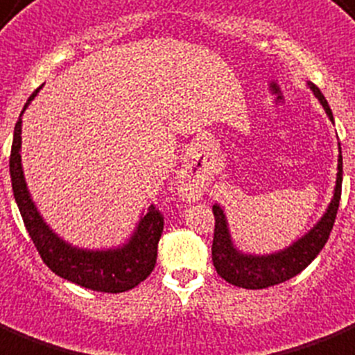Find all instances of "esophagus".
<instances>
[{
    "mask_svg": "<svg viewBox=\"0 0 355 355\" xmlns=\"http://www.w3.org/2000/svg\"><path fill=\"white\" fill-rule=\"evenodd\" d=\"M189 189H191V187H189Z\"/></svg>",
    "mask_w": 355,
    "mask_h": 355,
    "instance_id": "1",
    "label": "esophagus"
}]
</instances>
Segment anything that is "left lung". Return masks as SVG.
Returning a JSON list of instances; mask_svg holds the SVG:
<instances>
[{
	"mask_svg": "<svg viewBox=\"0 0 355 355\" xmlns=\"http://www.w3.org/2000/svg\"><path fill=\"white\" fill-rule=\"evenodd\" d=\"M308 87L315 94L321 105L327 111L328 118L334 122L332 109L328 105L327 98L322 96L319 87L308 82ZM343 184V157L341 144H339V158H337V178L334 187V197L328 204L327 211L318 220V224L304 233L301 239L292 243L288 248L266 255H253V253L241 252L232 241V233L227 227V218L224 209L218 204L213 206L215 215V235H213L211 259L213 266L224 281L246 290H262V288L275 286L288 279L295 277L304 268L318 257L324 244H327L334 223H336L337 207L341 198Z\"/></svg>",
	"mask_w": 355,
	"mask_h": 355,
	"instance_id": "obj_1",
	"label": "left lung"
}]
</instances>
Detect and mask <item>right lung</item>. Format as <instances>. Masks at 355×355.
Instances as JSON below:
<instances>
[{
  "mask_svg": "<svg viewBox=\"0 0 355 355\" xmlns=\"http://www.w3.org/2000/svg\"><path fill=\"white\" fill-rule=\"evenodd\" d=\"M40 89H36L28 96L16 122L10 160H8L14 198L19 207L25 227L42 255L43 262L58 277L74 282L78 286L94 290V292H128L131 288L138 286L144 279H148L157 264V248L164 230L162 213L155 206H149L148 211L142 213L128 243L118 248L83 250L58 237V233L53 232V227L43 220L37 211L36 204L28 193L21 166V116L28 107V103L40 93Z\"/></svg>",
  "mask_w": 355,
  "mask_h": 355,
  "instance_id": "add662e5",
  "label": "right lung"
}]
</instances>
